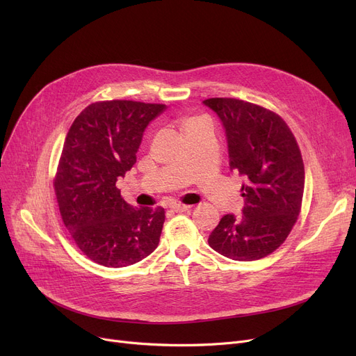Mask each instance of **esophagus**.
I'll use <instances>...</instances> for the list:
<instances>
[{
    "instance_id": "1",
    "label": "esophagus",
    "mask_w": 356,
    "mask_h": 356,
    "mask_svg": "<svg viewBox=\"0 0 356 356\" xmlns=\"http://www.w3.org/2000/svg\"><path fill=\"white\" fill-rule=\"evenodd\" d=\"M191 208L192 207H189V204H183V203H175V204H172V209L175 211V212H186V211H191Z\"/></svg>"
}]
</instances>
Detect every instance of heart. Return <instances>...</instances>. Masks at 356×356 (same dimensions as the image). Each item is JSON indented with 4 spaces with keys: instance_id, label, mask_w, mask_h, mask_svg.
Wrapping results in <instances>:
<instances>
[{
    "instance_id": "b5f03b06",
    "label": "heart",
    "mask_w": 356,
    "mask_h": 356,
    "mask_svg": "<svg viewBox=\"0 0 356 356\" xmlns=\"http://www.w3.org/2000/svg\"><path fill=\"white\" fill-rule=\"evenodd\" d=\"M204 122H208V121L204 120V118H202V117H193V118L186 120L184 124H183V127H184L186 133H189V131L195 129L196 127H199V125H202V124H204Z\"/></svg>"
}]
</instances>
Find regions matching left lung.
I'll return each instance as SVG.
<instances>
[{
	"instance_id": "1",
	"label": "left lung",
	"mask_w": 356,
	"mask_h": 356,
	"mask_svg": "<svg viewBox=\"0 0 356 356\" xmlns=\"http://www.w3.org/2000/svg\"><path fill=\"white\" fill-rule=\"evenodd\" d=\"M203 104L220 118L228 140L231 170L244 176V215H225L209 235V245L235 261H254L274 252L297 222L305 191L300 148L275 112L235 98Z\"/></svg>"
}]
</instances>
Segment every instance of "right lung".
<instances>
[{
    "label": "right lung",
    "instance_id": "1",
    "mask_svg": "<svg viewBox=\"0 0 356 356\" xmlns=\"http://www.w3.org/2000/svg\"><path fill=\"white\" fill-rule=\"evenodd\" d=\"M164 109L163 104L99 101L88 105L69 129L54 193L66 229L93 263L127 267L159 245L164 209L129 207L117 180L136 164L145 127Z\"/></svg>",
    "mask_w": 356,
    "mask_h": 356
}]
</instances>
